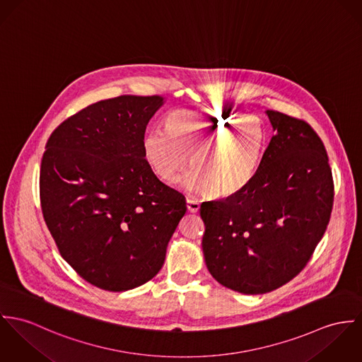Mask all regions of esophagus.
I'll use <instances>...</instances> for the list:
<instances>
[{"mask_svg":"<svg viewBox=\"0 0 362 362\" xmlns=\"http://www.w3.org/2000/svg\"><path fill=\"white\" fill-rule=\"evenodd\" d=\"M186 205H187L189 212H197L200 209V201L192 199V197L186 199Z\"/></svg>","mask_w":362,"mask_h":362,"instance_id":"34e87169","label":"esophagus"}]
</instances>
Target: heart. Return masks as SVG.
I'll list each match as a JSON object with an SVG mask.
<instances>
[{
  "label": "heart",
  "mask_w": 362,
  "mask_h": 362,
  "mask_svg": "<svg viewBox=\"0 0 362 362\" xmlns=\"http://www.w3.org/2000/svg\"><path fill=\"white\" fill-rule=\"evenodd\" d=\"M144 157L154 173L173 182L187 166L186 186L212 199L243 190L255 176L267 148V130L255 118L229 111H172L162 130L144 137Z\"/></svg>",
  "instance_id": "heart-1"
}]
</instances>
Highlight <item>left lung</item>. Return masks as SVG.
<instances>
[{
    "label": "left lung",
    "mask_w": 362,
    "mask_h": 362,
    "mask_svg": "<svg viewBox=\"0 0 362 362\" xmlns=\"http://www.w3.org/2000/svg\"><path fill=\"white\" fill-rule=\"evenodd\" d=\"M267 115L275 134L252 180L200 206L206 268L243 294L272 291L298 275L333 208L332 169L317 132L278 111Z\"/></svg>",
    "instance_id": "1"
}]
</instances>
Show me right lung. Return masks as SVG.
Listing matches in <instances>:
<instances>
[{"mask_svg":"<svg viewBox=\"0 0 362 362\" xmlns=\"http://www.w3.org/2000/svg\"><path fill=\"white\" fill-rule=\"evenodd\" d=\"M161 95H121L86 107L49 136L41 211L62 258L93 286L124 291L153 279L186 199L144 157Z\"/></svg>","mask_w":362,"mask_h":362,"instance_id":"right-lung-1","label":"right lung"}]
</instances>
